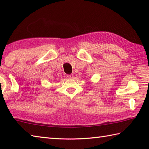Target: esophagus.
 <instances>
[{"mask_svg":"<svg viewBox=\"0 0 149 149\" xmlns=\"http://www.w3.org/2000/svg\"><path fill=\"white\" fill-rule=\"evenodd\" d=\"M74 74H70V75H67V77L68 79H73L74 78Z\"/></svg>","mask_w":149,"mask_h":149,"instance_id":"34e87169","label":"esophagus"}]
</instances>
